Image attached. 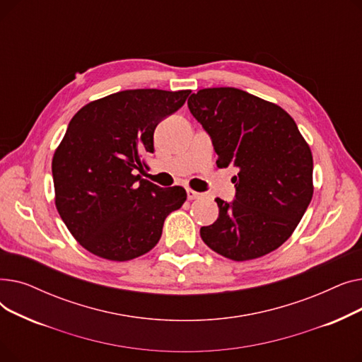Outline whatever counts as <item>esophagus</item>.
Returning a JSON list of instances; mask_svg holds the SVG:
<instances>
[{
  "instance_id": "34e87169",
  "label": "esophagus",
  "mask_w": 362,
  "mask_h": 362,
  "mask_svg": "<svg viewBox=\"0 0 362 362\" xmlns=\"http://www.w3.org/2000/svg\"><path fill=\"white\" fill-rule=\"evenodd\" d=\"M186 194H187V199H189V201L199 199V198H201V194H199V192H195L194 189H186Z\"/></svg>"
}]
</instances>
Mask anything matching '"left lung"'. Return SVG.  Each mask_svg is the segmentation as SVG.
Listing matches in <instances>:
<instances>
[{
  "mask_svg": "<svg viewBox=\"0 0 362 362\" xmlns=\"http://www.w3.org/2000/svg\"><path fill=\"white\" fill-rule=\"evenodd\" d=\"M211 136L217 167H235L233 202L217 198L218 218L201 227L217 254L248 261L286 242L311 202L313 154L281 107L236 88H206L187 100Z\"/></svg>",
  "mask_w": 362,
  "mask_h": 362,
  "instance_id": "obj_1",
  "label": "left lung"
}]
</instances>
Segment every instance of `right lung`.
Masks as SVG:
<instances>
[{
  "mask_svg": "<svg viewBox=\"0 0 362 362\" xmlns=\"http://www.w3.org/2000/svg\"><path fill=\"white\" fill-rule=\"evenodd\" d=\"M191 90L129 89L74 114L52 157L55 206L90 254L129 261L158 243L165 217L183 205L182 186L160 187L136 175L154 152V130Z\"/></svg>",
  "mask_w": 362,
  "mask_h": 362,
  "instance_id": "1",
  "label": "right lung"
}]
</instances>
